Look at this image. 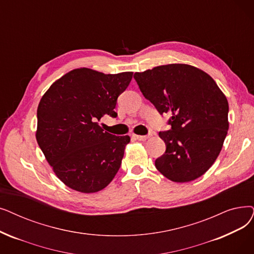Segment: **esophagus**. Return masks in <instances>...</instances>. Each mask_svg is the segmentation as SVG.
Listing matches in <instances>:
<instances>
[{"label": "esophagus", "mask_w": 254, "mask_h": 254, "mask_svg": "<svg viewBox=\"0 0 254 254\" xmlns=\"http://www.w3.org/2000/svg\"><path fill=\"white\" fill-rule=\"evenodd\" d=\"M136 140H139V141H145L147 138H148V136H140V135H134L133 136Z\"/></svg>", "instance_id": "34e87169"}]
</instances>
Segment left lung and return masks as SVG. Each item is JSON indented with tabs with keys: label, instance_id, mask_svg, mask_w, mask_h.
<instances>
[{
	"label": "left lung",
	"instance_id": "obj_1",
	"mask_svg": "<svg viewBox=\"0 0 254 254\" xmlns=\"http://www.w3.org/2000/svg\"><path fill=\"white\" fill-rule=\"evenodd\" d=\"M134 79L161 114L171 115V129L159 134L166 151L156 160L157 169L175 183L200 178L218 158L227 135L225 94L211 75L183 63L135 72Z\"/></svg>",
	"mask_w": 254,
	"mask_h": 254
}]
</instances>
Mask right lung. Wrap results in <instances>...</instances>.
I'll use <instances>...</instances> for the list:
<instances>
[{"label":"right lung","mask_w":254,"mask_h":254,"mask_svg":"<svg viewBox=\"0 0 254 254\" xmlns=\"http://www.w3.org/2000/svg\"><path fill=\"white\" fill-rule=\"evenodd\" d=\"M133 72L106 74L75 68L55 81L37 109L36 140L57 178L70 189L95 193L112 182L129 136H114L97 124L116 117L117 97Z\"/></svg>","instance_id":"obj_1"}]
</instances>
